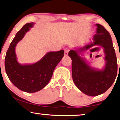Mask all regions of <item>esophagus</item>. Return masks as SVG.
Returning a JSON list of instances; mask_svg holds the SVG:
<instances>
[{"label":"esophagus","instance_id":"esophagus-1","mask_svg":"<svg viewBox=\"0 0 120 120\" xmlns=\"http://www.w3.org/2000/svg\"><path fill=\"white\" fill-rule=\"evenodd\" d=\"M68 51H69V50L68 48L65 49V53H64V55H65V56H67V55H68Z\"/></svg>","mask_w":120,"mask_h":120}]
</instances>
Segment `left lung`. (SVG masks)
<instances>
[{
    "instance_id": "1",
    "label": "left lung",
    "mask_w": 120,
    "mask_h": 120,
    "mask_svg": "<svg viewBox=\"0 0 120 120\" xmlns=\"http://www.w3.org/2000/svg\"><path fill=\"white\" fill-rule=\"evenodd\" d=\"M96 25L97 28L93 42L68 53L72 59L73 82L81 91L90 96L99 95L107 91L115 80L117 72V58L110 34L103 26ZM95 45H100L104 49L106 65L102 70L90 67L79 55L80 52Z\"/></svg>"
}]
</instances>
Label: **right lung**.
Listing matches in <instances>:
<instances>
[{"instance_id": "obj_1", "label": "right lung", "mask_w": 120, "mask_h": 120, "mask_svg": "<svg viewBox=\"0 0 120 120\" xmlns=\"http://www.w3.org/2000/svg\"><path fill=\"white\" fill-rule=\"evenodd\" d=\"M34 24L33 22L26 23L16 34L5 59V71L10 81L19 90L28 93L38 92L48 84L55 67L64 55V50L50 52L35 64L21 65L18 63L15 47Z\"/></svg>"}]
</instances>
